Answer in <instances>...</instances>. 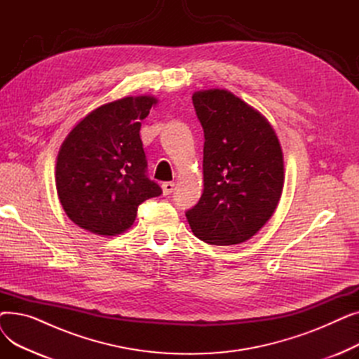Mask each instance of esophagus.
Here are the masks:
<instances>
[{"instance_id":"34e87169","label":"esophagus","mask_w":359,"mask_h":359,"mask_svg":"<svg viewBox=\"0 0 359 359\" xmlns=\"http://www.w3.org/2000/svg\"><path fill=\"white\" fill-rule=\"evenodd\" d=\"M175 191V182H165L163 183V194L170 195Z\"/></svg>"}]
</instances>
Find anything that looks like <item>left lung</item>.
<instances>
[{
	"instance_id": "1",
	"label": "left lung",
	"mask_w": 359,
	"mask_h": 359,
	"mask_svg": "<svg viewBox=\"0 0 359 359\" xmlns=\"http://www.w3.org/2000/svg\"><path fill=\"white\" fill-rule=\"evenodd\" d=\"M203 129V194L186 211L194 234L217 246L253 237L275 212L284 158L275 130L227 90L192 96Z\"/></svg>"
}]
</instances>
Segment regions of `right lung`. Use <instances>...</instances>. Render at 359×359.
<instances>
[{
    "mask_svg": "<svg viewBox=\"0 0 359 359\" xmlns=\"http://www.w3.org/2000/svg\"><path fill=\"white\" fill-rule=\"evenodd\" d=\"M157 100L125 97L93 110L64 141L56 160V191L71 221L100 236H116L135 221L138 206L163 194L147 176L141 121Z\"/></svg>",
    "mask_w": 359,
    "mask_h": 359,
    "instance_id": "right-lung-1",
    "label": "right lung"
}]
</instances>
